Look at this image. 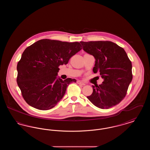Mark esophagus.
I'll return each instance as SVG.
<instances>
[{
	"instance_id": "obj_1",
	"label": "esophagus",
	"mask_w": 150,
	"mask_h": 150,
	"mask_svg": "<svg viewBox=\"0 0 150 150\" xmlns=\"http://www.w3.org/2000/svg\"><path fill=\"white\" fill-rule=\"evenodd\" d=\"M77 83H78V84L81 85V86H85V85H86V84H85L84 83H83V82H81V81H77Z\"/></svg>"
}]
</instances>
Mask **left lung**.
<instances>
[{
  "label": "left lung",
  "instance_id": "1",
  "mask_svg": "<svg viewBox=\"0 0 150 150\" xmlns=\"http://www.w3.org/2000/svg\"><path fill=\"white\" fill-rule=\"evenodd\" d=\"M83 50L96 59L94 73L100 72L104 81L92 86L87 98L94 106L108 109L119 104L125 97L131 83L132 65L124 50L110 41L80 42Z\"/></svg>",
  "mask_w": 150,
  "mask_h": 150
}]
</instances>
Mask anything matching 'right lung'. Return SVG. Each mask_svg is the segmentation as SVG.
Here are the masks:
<instances>
[{"label": "right lung", "mask_w": 150, "mask_h": 150, "mask_svg": "<svg viewBox=\"0 0 150 150\" xmlns=\"http://www.w3.org/2000/svg\"><path fill=\"white\" fill-rule=\"evenodd\" d=\"M82 49L79 42L42 39L28 47L17 64V83L30 106L48 110L57 105L75 79L57 78L60 65Z\"/></svg>", "instance_id": "right-lung-1"}]
</instances>
